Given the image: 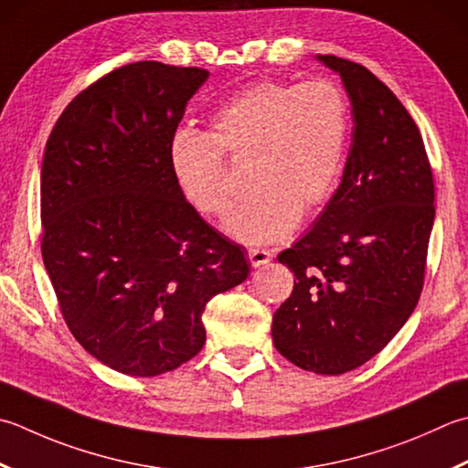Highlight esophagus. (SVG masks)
I'll return each mask as SVG.
<instances>
[{
  "label": "esophagus",
  "mask_w": 468,
  "mask_h": 468,
  "mask_svg": "<svg viewBox=\"0 0 468 468\" xmlns=\"http://www.w3.org/2000/svg\"><path fill=\"white\" fill-rule=\"evenodd\" d=\"M273 255L265 250H250V261L253 268H261V265L268 263Z\"/></svg>",
  "instance_id": "1"
}]
</instances>
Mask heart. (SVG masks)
I'll list each match as a JSON object with an SVG mask.
<instances>
[{"label":"heart","mask_w":468,"mask_h":468,"mask_svg":"<svg viewBox=\"0 0 468 468\" xmlns=\"http://www.w3.org/2000/svg\"><path fill=\"white\" fill-rule=\"evenodd\" d=\"M346 103L328 80L292 87L263 80L217 109L208 135L180 132L170 148V170L182 198L205 217L233 207L223 158L247 162L251 198L225 229L245 245H268L294 231L326 198L341 168Z\"/></svg>","instance_id":"b5f03b06"}]
</instances>
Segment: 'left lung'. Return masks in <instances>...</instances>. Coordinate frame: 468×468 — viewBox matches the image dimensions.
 Returning <instances> with one entry per match:
<instances>
[{
	"label": "left lung",
	"mask_w": 468,
	"mask_h": 468,
	"mask_svg": "<svg viewBox=\"0 0 468 468\" xmlns=\"http://www.w3.org/2000/svg\"><path fill=\"white\" fill-rule=\"evenodd\" d=\"M351 101L341 185L313 229L278 255L294 290L271 338L296 367L341 375L378 355L418 304L434 225V180L414 119L365 67L316 54Z\"/></svg>",
	"instance_id": "1"
}]
</instances>
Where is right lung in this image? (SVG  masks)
Masks as SVG:
<instances>
[{
	"label": "right lung",
	"mask_w": 468,
	"mask_h": 468,
	"mask_svg": "<svg viewBox=\"0 0 468 468\" xmlns=\"http://www.w3.org/2000/svg\"><path fill=\"white\" fill-rule=\"evenodd\" d=\"M208 70L144 60L70 101L46 142L42 260L72 336L107 367L154 378L207 341V302L250 276L182 198L174 133Z\"/></svg>",
	"instance_id": "right-lung-1"
}]
</instances>
